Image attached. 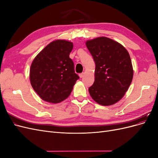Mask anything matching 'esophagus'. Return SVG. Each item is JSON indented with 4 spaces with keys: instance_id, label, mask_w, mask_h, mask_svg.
<instances>
[{
    "instance_id": "1",
    "label": "esophagus",
    "mask_w": 158,
    "mask_h": 158,
    "mask_svg": "<svg viewBox=\"0 0 158 158\" xmlns=\"http://www.w3.org/2000/svg\"><path fill=\"white\" fill-rule=\"evenodd\" d=\"M84 76V73H80V74H79V76L80 78H82L83 76Z\"/></svg>"
}]
</instances>
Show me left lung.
<instances>
[{"label": "left lung", "mask_w": 158, "mask_h": 158, "mask_svg": "<svg viewBox=\"0 0 158 158\" xmlns=\"http://www.w3.org/2000/svg\"><path fill=\"white\" fill-rule=\"evenodd\" d=\"M95 63V81L88 89L95 102L111 106L125 95L133 78L128 52L119 43L106 37L85 42Z\"/></svg>", "instance_id": "1"}]
</instances>
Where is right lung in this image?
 <instances>
[{
    "mask_svg": "<svg viewBox=\"0 0 158 158\" xmlns=\"http://www.w3.org/2000/svg\"><path fill=\"white\" fill-rule=\"evenodd\" d=\"M73 49L70 41H52L33 59L30 70L32 88L45 102L58 103L67 98L79 76L69 55Z\"/></svg>",
    "mask_w": 158,
    "mask_h": 158,
    "instance_id": "1",
    "label": "right lung"
}]
</instances>
